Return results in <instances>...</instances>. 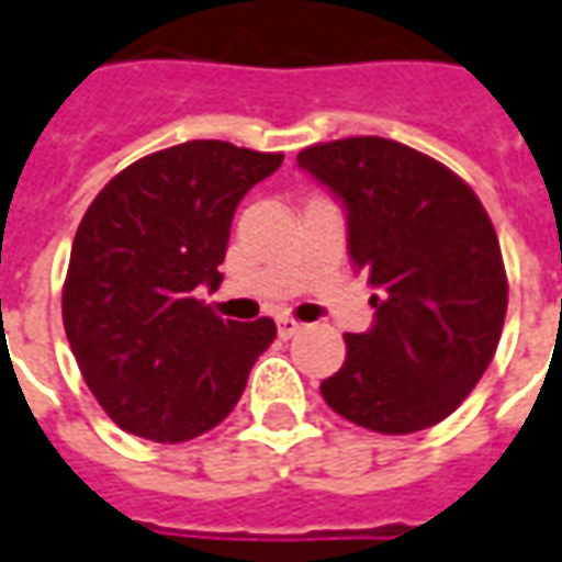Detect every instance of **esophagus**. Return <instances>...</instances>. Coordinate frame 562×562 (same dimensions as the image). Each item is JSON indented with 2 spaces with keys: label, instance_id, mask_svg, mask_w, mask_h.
<instances>
[{
  "label": "esophagus",
  "instance_id": "1",
  "mask_svg": "<svg viewBox=\"0 0 562 562\" xmlns=\"http://www.w3.org/2000/svg\"><path fill=\"white\" fill-rule=\"evenodd\" d=\"M300 330H303V324H300V321L288 318V315H284V318H278V336H281V339H290L293 333H300Z\"/></svg>",
  "mask_w": 562,
  "mask_h": 562
}]
</instances>
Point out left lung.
Wrapping results in <instances>:
<instances>
[{
	"instance_id": "1",
	"label": "left lung",
	"mask_w": 562,
	"mask_h": 562,
	"mask_svg": "<svg viewBox=\"0 0 562 562\" xmlns=\"http://www.w3.org/2000/svg\"><path fill=\"white\" fill-rule=\"evenodd\" d=\"M296 165L342 201L348 254L379 290L376 321L346 333L321 382L342 419L379 435L443 422L493 361L508 278L481 199L450 168L385 137L308 146Z\"/></svg>"
}]
</instances>
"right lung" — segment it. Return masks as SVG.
<instances>
[{
  "mask_svg": "<svg viewBox=\"0 0 562 562\" xmlns=\"http://www.w3.org/2000/svg\"><path fill=\"white\" fill-rule=\"evenodd\" d=\"M281 153L189 140L115 173L85 211L64 281V327L88 389L131 435L180 443L241 397L274 321H223L220 288L238 201Z\"/></svg>",
  "mask_w": 562,
  "mask_h": 562,
  "instance_id": "obj_1",
  "label": "right lung"
}]
</instances>
